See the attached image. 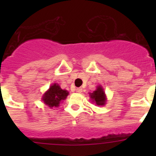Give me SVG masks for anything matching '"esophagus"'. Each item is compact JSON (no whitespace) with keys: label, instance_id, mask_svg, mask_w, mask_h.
Segmentation results:
<instances>
[{"label":"esophagus","instance_id":"obj_1","mask_svg":"<svg viewBox=\"0 0 156 156\" xmlns=\"http://www.w3.org/2000/svg\"><path fill=\"white\" fill-rule=\"evenodd\" d=\"M76 91L77 93H81V92H82V88L80 87L76 88Z\"/></svg>","mask_w":156,"mask_h":156}]
</instances>
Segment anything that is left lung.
<instances>
[{
	"instance_id": "obj_1",
	"label": "left lung",
	"mask_w": 156,
	"mask_h": 156,
	"mask_svg": "<svg viewBox=\"0 0 156 156\" xmlns=\"http://www.w3.org/2000/svg\"><path fill=\"white\" fill-rule=\"evenodd\" d=\"M90 98L92 101L97 105H104L106 102V97L104 90L101 86H98L97 89L93 92L90 93Z\"/></svg>"
}]
</instances>
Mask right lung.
Listing matches in <instances>:
<instances>
[{
	"label": "right lung",
	"mask_w": 156,
	"mask_h": 156,
	"mask_svg": "<svg viewBox=\"0 0 156 156\" xmlns=\"http://www.w3.org/2000/svg\"><path fill=\"white\" fill-rule=\"evenodd\" d=\"M69 92L66 90H62L58 83H53L43 95L42 101L50 108L58 107L60 102L65 100Z\"/></svg>",
	"instance_id": "right-lung-1"
}]
</instances>
